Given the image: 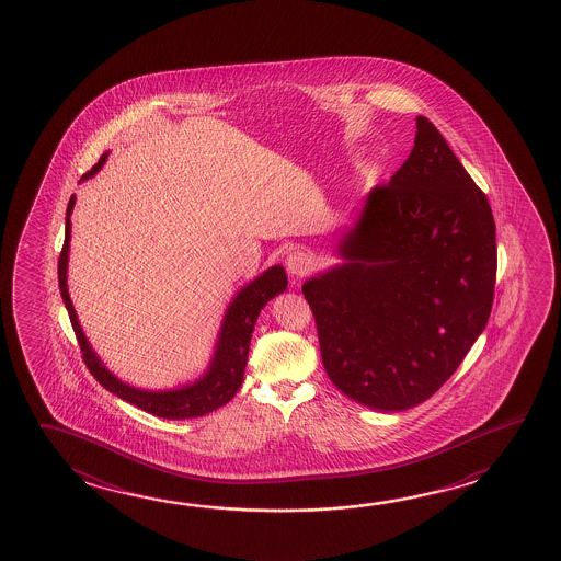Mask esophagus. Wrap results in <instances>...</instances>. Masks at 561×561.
Here are the masks:
<instances>
[{
	"mask_svg": "<svg viewBox=\"0 0 561 561\" xmlns=\"http://www.w3.org/2000/svg\"><path fill=\"white\" fill-rule=\"evenodd\" d=\"M286 268L296 278L306 276L314 268V256L306 253L302 249H295V251H290L288 256H286Z\"/></svg>",
	"mask_w": 561,
	"mask_h": 561,
	"instance_id": "esophagus-1",
	"label": "esophagus"
}]
</instances>
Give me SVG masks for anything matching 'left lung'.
<instances>
[{
	"mask_svg": "<svg viewBox=\"0 0 561 561\" xmlns=\"http://www.w3.org/2000/svg\"><path fill=\"white\" fill-rule=\"evenodd\" d=\"M337 253L346 263L302 285L328 377L366 408H415L482 334L496 283L489 199L425 116Z\"/></svg>",
	"mask_w": 561,
	"mask_h": 561,
	"instance_id": "1",
	"label": "left lung"
}]
</instances>
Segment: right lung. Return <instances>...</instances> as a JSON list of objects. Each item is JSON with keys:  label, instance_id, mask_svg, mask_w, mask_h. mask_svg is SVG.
Here are the masks:
<instances>
[{"label": "right lung", "instance_id": "right-lung-1", "mask_svg": "<svg viewBox=\"0 0 561 561\" xmlns=\"http://www.w3.org/2000/svg\"><path fill=\"white\" fill-rule=\"evenodd\" d=\"M108 153H102L99 163L92 165L91 172L84 173L82 180H89L99 172L102 163L106 162ZM75 207V195H71L67 205V219H65V243H62L61 256H59V288H61L62 302L67 306V312L71 318L75 336L81 346L82 359L89 367L92 376L102 388L108 389L116 398L133 403L150 415L163 419H192L202 417L211 413L215 409L224 408L233 399L234 393L243 383L244 366L251 346V334L255 328L256 317L263 310V306L285 293V268L280 265L271 266L263 275L256 276L253 283L243 286L233 302L225 312L224 324L219 332V340L215 346L214 359L207 367L204 377H199L194 383L184 388L170 389V391H144L114 377L106 367L102 366L99 356L92 352L89 340L82 334L81 324L77 312L72 308L71 296L67 290V263H69V241H71V214Z\"/></svg>", "mask_w": 561, "mask_h": 561}]
</instances>
